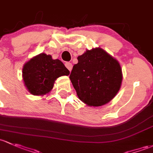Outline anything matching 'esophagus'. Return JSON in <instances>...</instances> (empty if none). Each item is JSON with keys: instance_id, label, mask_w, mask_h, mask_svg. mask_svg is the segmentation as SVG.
<instances>
[{"instance_id": "esophagus-1", "label": "esophagus", "mask_w": 153, "mask_h": 153, "mask_svg": "<svg viewBox=\"0 0 153 153\" xmlns=\"http://www.w3.org/2000/svg\"><path fill=\"white\" fill-rule=\"evenodd\" d=\"M65 67L68 69L69 71H71L72 68V64L70 63V62H66L65 63Z\"/></svg>"}]
</instances>
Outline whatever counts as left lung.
<instances>
[{"instance_id":"8db88e82","label":"left lung","mask_w":153,"mask_h":153,"mask_svg":"<svg viewBox=\"0 0 153 153\" xmlns=\"http://www.w3.org/2000/svg\"><path fill=\"white\" fill-rule=\"evenodd\" d=\"M78 61L70 78L79 99L89 106H101L111 100L123 81L119 62L100 48L86 51Z\"/></svg>"}]
</instances>
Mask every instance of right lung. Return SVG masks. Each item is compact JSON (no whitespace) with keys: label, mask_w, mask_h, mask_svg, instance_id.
<instances>
[{"label":"right lung","mask_w":153,"mask_h":153,"mask_svg":"<svg viewBox=\"0 0 153 153\" xmlns=\"http://www.w3.org/2000/svg\"><path fill=\"white\" fill-rule=\"evenodd\" d=\"M70 71L59 59L41 53L24 65L22 78L28 91L33 95L47 94L53 89L56 78L68 75Z\"/></svg>","instance_id":"1"}]
</instances>
